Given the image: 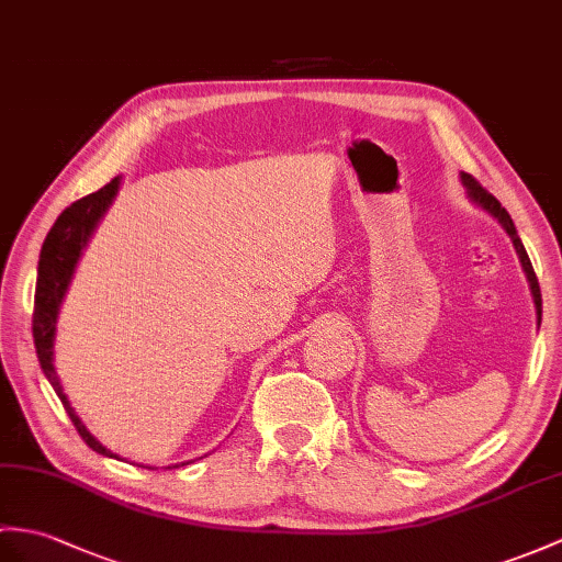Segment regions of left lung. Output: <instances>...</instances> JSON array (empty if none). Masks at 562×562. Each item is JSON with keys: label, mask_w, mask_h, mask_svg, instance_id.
<instances>
[{"label": "left lung", "mask_w": 562, "mask_h": 562, "mask_svg": "<svg viewBox=\"0 0 562 562\" xmlns=\"http://www.w3.org/2000/svg\"><path fill=\"white\" fill-rule=\"evenodd\" d=\"M462 184L467 187L469 199H472L476 205L484 207L486 213H491L495 220L501 222L503 229H505L507 234H510L513 246H515V251H517V256H519V263H521V268H525V276H527V280H529L533 304H537V316H539V323H541V290H539V280H537V272H533L531 260H529V256H527V251H525V244H521V239L517 237V229H515L513 217L507 215V211L498 203V199H495L493 193H488L484 187H481L472 175L462 172Z\"/></svg>", "instance_id": "1"}]
</instances>
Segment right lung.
Wrapping results in <instances>:
<instances>
[{"label": "right lung", "instance_id": "1", "mask_svg": "<svg viewBox=\"0 0 562 562\" xmlns=\"http://www.w3.org/2000/svg\"><path fill=\"white\" fill-rule=\"evenodd\" d=\"M116 191H120V177H114L110 184H104L100 191L88 193L81 201L71 203L67 211L57 217L55 225H52L43 244L41 260H37V284H35V308H33V340H35L37 361H41L43 373L47 375V381L59 395L64 409H67L71 424L78 430V436L86 440L88 448H93L95 452L104 454V458H116V454L110 452L104 446H100V442L90 436V430L83 426V422L76 416L74 407L59 385L55 363H52V355H55V351H52V345H55L57 313H59L64 294H67L74 268L78 263V258H81V251L88 244L90 234H93L100 217L110 207Z\"/></svg>", "mask_w": 562, "mask_h": 562}]
</instances>
